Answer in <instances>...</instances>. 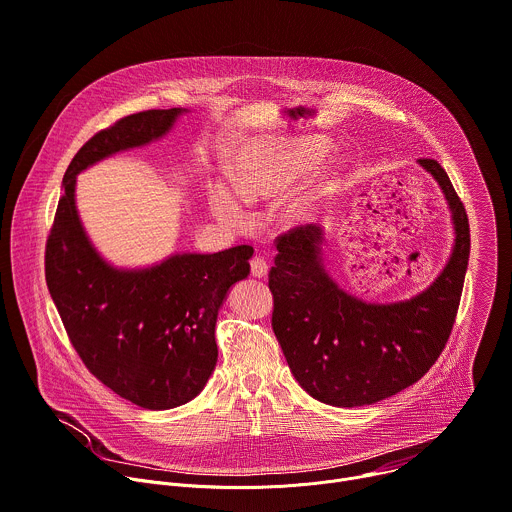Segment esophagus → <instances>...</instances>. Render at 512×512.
Masks as SVG:
<instances>
[{
  "label": "esophagus",
  "instance_id": "1",
  "mask_svg": "<svg viewBox=\"0 0 512 512\" xmlns=\"http://www.w3.org/2000/svg\"><path fill=\"white\" fill-rule=\"evenodd\" d=\"M250 272H252L254 278H264V276L268 274V264H266V260H264L262 256H254V258L250 260Z\"/></svg>",
  "mask_w": 512,
  "mask_h": 512
}]
</instances>
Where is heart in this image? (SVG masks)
Here are the masks:
<instances>
[{
    "mask_svg": "<svg viewBox=\"0 0 512 512\" xmlns=\"http://www.w3.org/2000/svg\"><path fill=\"white\" fill-rule=\"evenodd\" d=\"M325 153V145L319 139H296L276 147H262L242 155L230 173L234 191L244 201H258L288 189L300 175L309 171ZM329 189V181L323 179L309 193L288 199L280 208V220L284 224H294L311 210L313 201ZM212 210L218 218L228 222H240L244 210L236 195L224 187L216 185L212 189Z\"/></svg>",
    "mask_w": 512,
    "mask_h": 512,
    "instance_id": "b5f03b06",
    "label": "heart"
}]
</instances>
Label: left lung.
<instances>
[{"mask_svg": "<svg viewBox=\"0 0 512 512\" xmlns=\"http://www.w3.org/2000/svg\"><path fill=\"white\" fill-rule=\"evenodd\" d=\"M440 183L454 220L452 256L418 296L371 304L343 292L321 260L323 230L300 226L276 238L268 288L272 329L300 387L315 399L357 407L391 397L422 379L444 351L462 296L470 226L448 173L420 159Z\"/></svg>", "mask_w": 512, "mask_h": 512, "instance_id": "left-lung-1", "label": "left lung"}]
</instances>
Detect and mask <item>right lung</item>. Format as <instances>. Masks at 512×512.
<instances>
[{"label": "right lung", "mask_w": 512, "mask_h": 512, "mask_svg": "<svg viewBox=\"0 0 512 512\" xmlns=\"http://www.w3.org/2000/svg\"><path fill=\"white\" fill-rule=\"evenodd\" d=\"M181 109L129 115L90 137L70 161L46 242V284L86 369L145 410H171L208 383L218 311L250 274L252 246L175 254L143 270H119L92 248L80 224L76 175L113 153L163 137Z\"/></svg>", "instance_id": "add662e5"}]
</instances>
